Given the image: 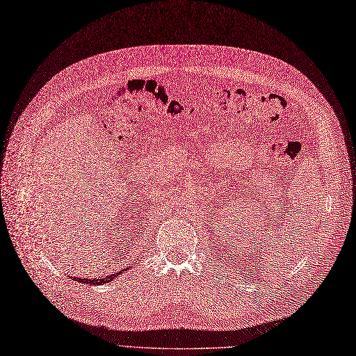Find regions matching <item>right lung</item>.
I'll return each instance as SVG.
<instances>
[{
    "mask_svg": "<svg viewBox=\"0 0 356 356\" xmlns=\"http://www.w3.org/2000/svg\"><path fill=\"white\" fill-rule=\"evenodd\" d=\"M129 268H125L122 272L128 270ZM119 275H120V272H119ZM116 276H118V273H113L111 276H102V277H72V276H70V277H71V280H75L76 282H83V284H87V285H103V284H109V282L115 281Z\"/></svg>",
    "mask_w": 356,
    "mask_h": 356,
    "instance_id": "add662e5",
    "label": "right lung"
}]
</instances>
